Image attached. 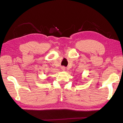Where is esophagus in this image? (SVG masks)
<instances>
[{"mask_svg": "<svg viewBox=\"0 0 123 123\" xmlns=\"http://www.w3.org/2000/svg\"><path fill=\"white\" fill-rule=\"evenodd\" d=\"M61 68H62V69L63 70H65L66 69V67H65L64 66H62V67H61Z\"/></svg>", "mask_w": 123, "mask_h": 123, "instance_id": "34e87169", "label": "esophagus"}]
</instances>
